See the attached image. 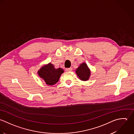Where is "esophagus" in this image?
<instances>
[{"label": "esophagus", "instance_id": "obj_1", "mask_svg": "<svg viewBox=\"0 0 134 134\" xmlns=\"http://www.w3.org/2000/svg\"><path fill=\"white\" fill-rule=\"evenodd\" d=\"M65 70H66L67 72H70V71H72V68H66V69H65Z\"/></svg>", "mask_w": 134, "mask_h": 134}]
</instances>
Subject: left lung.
Instances as JSON below:
<instances>
[{"label": "left lung", "mask_w": 134, "mask_h": 134, "mask_svg": "<svg viewBox=\"0 0 134 134\" xmlns=\"http://www.w3.org/2000/svg\"><path fill=\"white\" fill-rule=\"evenodd\" d=\"M76 74L81 80L87 81L91 76V70L87 64L83 62L76 69Z\"/></svg>", "instance_id": "1"}]
</instances>
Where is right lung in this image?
<instances>
[{"label": "right lung", "mask_w": 134, "mask_h": 134, "mask_svg": "<svg viewBox=\"0 0 134 134\" xmlns=\"http://www.w3.org/2000/svg\"><path fill=\"white\" fill-rule=\"evenodd\" d=\"M64 72V71L62 68H55L54 65L49 63L44 65L38 70V75L46 84L53 85L58 81L61 75Z\"/></svg>", "instance_id": "add662e5"}]
</instances>
